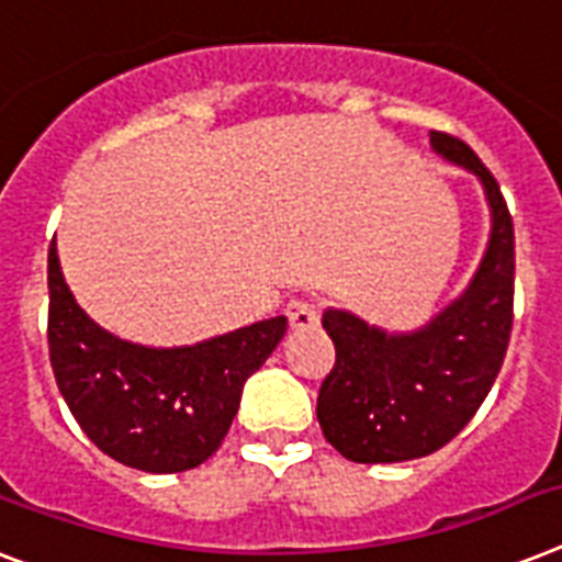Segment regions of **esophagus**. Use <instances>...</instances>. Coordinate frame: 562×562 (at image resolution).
<instances>
[{
  "label": "esophagus",
  "mask_w": 562,
  "mask_h": 562,
  "mask_svg": "<svg viewBox=\"0 0 562 562\" xmlns=\"http://www.w3.org/2000/svg\"><path fill=\"white\" fill-rule=\"evenodd\" d=\"M285 314H289L291 328H312L321 321V312H317V305L312 300H291Z\"/></svg>",
  "instance_id": "34e87169"
}]
</instances>
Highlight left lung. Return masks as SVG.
<instances>
[{
	"mask_svg": "<svg viewBox=\"0 0 562 562\" xmlns=\"http://www.w3.org/2000/svg\"><path fill=\"white\" fill-rule=\"evenodd\" d=\"M447 161L468 167L491 204V241L456 303L409 335H386L328 308L335 367L321 384L317 422L349 462H409L436 453L471 422L494 386L514 326V222L503 190L464 140L430 132Z\"/></svg>",
	"mask_w": 562,
	"mask_h": 562,
	"instance_id": "obj_1",
	"label": "left lung"
}]
</instances>
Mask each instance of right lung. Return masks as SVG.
Returning <instances> with one entry per match:
<instances>
[{"label": "right lung", "mask_w": 562, "mask_h": 562, "mask_svg": "<svg viewBox=\"0 0 562 562\" xmlns=\"http://www.w3.org/2000/svg\"><path fill=\"white\" fill-rule=\"evenodd\" d=\"M289 321L254 323L195 346L149 349L109 335L75 303L48 248V355L80 430L115 462L181 473L216 453L241 386L277 349Z\"/></svg>", "instance_id": "1"}]
</instances>
